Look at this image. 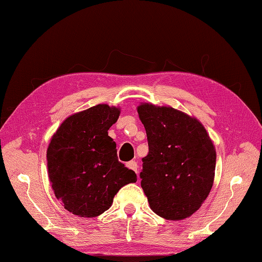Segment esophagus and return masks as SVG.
Returning a JSON list of instances; mask_svg holds the SVG:
<instances>
[{
  "label": "esophagus",
  "mask_w": 262,
  "mask_h": 262,
  "mask_svg": "<svg viewBox=\"0 0 262 262\" xmlns=\"http://www.w3.org/2000/svg\"><path fill=\"white\" fill-rule=\"evenodd\" d=\"M126 166L128 167V168H130V170H133V171H135L136 173H137V163L135 162V161H130V162H128L127 164H126Z\"/></svg>",
  "instance_id": "34e87169"
}]
</instances>
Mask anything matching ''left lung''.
<instances>
[{
	"label": "left lung",
	"mask_w": 262,
	"mask_h": 262,
	"mask_svg": "<svg viewBox=\"0 0 262 262\" xmlns=\"http://www.w3.org/2000/svg\"><path fill=\"white\" fill-rule=\"evenodd\" d=\"M137 113L148 137L140 177L149 206L165 220L187 219L214 184L215 145L196 118L171 106L141 103Z\"/></svg>",
	"instance_id": "1"
}]
</instances>
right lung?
<instances>
[{
    "instance_id": "1",
    "label": "right lung",
    "mask_w": 262,
    "mask_h": 262,
    "mask_svg": "<svg viewBox=\"0 0 262 262\" xmlns=\"http://www.w3.org/2000/svg\"><path fill=\"white\" fill-rule=\"evenodd\" d=\"M120 107L98 104L74 113L53 134L47 148L52 189L69 212L96 217L110 209L114 195L136 174L118 161L117 144L108 136Z\"/></svg>"
}]
</instances>
